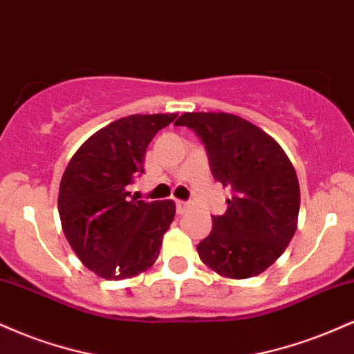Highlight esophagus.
I'll list each match as a JSON object with an SVG mask.
<instances>
[{
    "label": "esophagus",
    "mask_w": 354,
    "mask_h": 354,
    "mask_svg": "<svg viewBox=\"0 0 354 354\" xmlns=\"http://www.w3.org/2000/svg\"><path fill=\"white\" fill-rule=\"evenodd\" d=\"M189 208H191V203H188V201H176V211H178V214L188 213Z\"/></svg>",
    "instance_id": "1"
}]
</instances>
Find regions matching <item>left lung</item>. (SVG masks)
<instances>
[{
  "label": "left lung",
  "mask_w": 354,
  "mask_h": 354,
  "mask_svg": "<svg viewBox=\"0 0 354 354\" xmlns=\"http://www.w3.org/2000/svg\"><path fill=\"white\" fill-rule=\"evenodd\" d=\"M205 145L213 178L231 189L228 209L198 254L206 266L231 279L253 278L270 268L295 236L299 183L290 158L261 128L230 113H185Z\"/></svg>",
  "instance_id": "left-lung-1"
}]
</instances>
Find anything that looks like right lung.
Returning a JSON list of instances; mask_svg holds the SVG:
<instances>
[{
  "mask_svg": "<svg viewBox=\"0 0 354 354\" xmlns=\"http://www.w3.org/2000/svg\"><path fill=\"white\" fill-rule=\"evenodd\" d=\"M178 115H131L89 136L64 169L58 211L64 236L88 270L124 279L154 265L176 205L143 201L129 185L145 173L148 145Z\"/></svg>",
  "mask_w": 354,
  "mask_h": 354,
  "instance_id": "1",
  "label": "right lung"
}]
</instances>
